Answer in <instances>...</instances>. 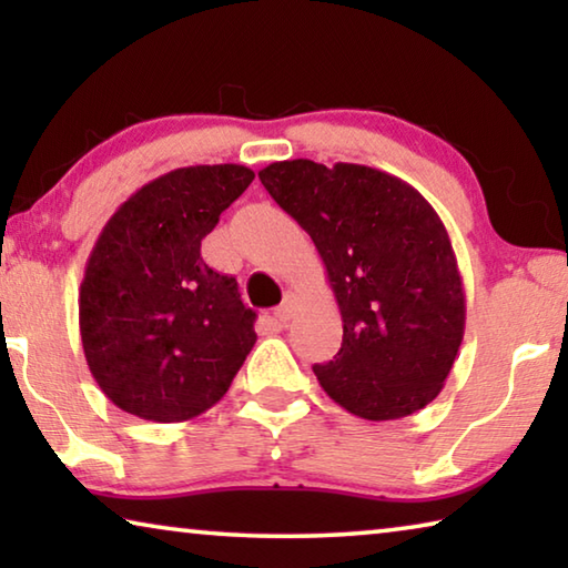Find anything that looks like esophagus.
<instances>
[{
	"label": "esophagus",
	"instance_id": "34e87169",
	"mask_svg": "<svg viewBox=\"0 0 568 568\" xmlns=\"http://www.w3.org/2000/svg\"><path fill=\"white\" fill-rule=\"evenodd\" d=\"M295 307H297V297H295V295H291V293H287V295L283 297V303L275 307V321H281V323H287V321H291V318H293Z\"/></svg>",
	"mask_w": 568,
	"mask_h": 568
}]
</instances>
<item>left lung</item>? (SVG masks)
Segmentation results:
<instances>
[{
  "label": "left lung",
  "mask_w": 568,
  "mask_h": 568,
  "mask_svg": "<svg viewBox=\"0 0 568 568\" xmlns=\"http://www.w3.org/2000/svg\"><path fill=\"white\" fill-rule=\"evenodd\" d=\"M257 178L323 257L343 318L323 390L365 420L426 408L464 341L466 293L446 225L416 187L376 168L283 160Z\"/></svg>",
  "instance_id": "obj_1"
}]
</instances>
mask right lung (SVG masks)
Listing matches in <instances>:
<instances>
[{"mask_svg": "<svg viewBox=\"0 0 568 568\" xmlns=\"http://www.w3.org/2000/svg\"><path fill=\"white\" fill-rule=\"evenodd\" d=\"M245 165H192L142 185L114 210L84 265L80 335L104 396L155 423L190 420L225 396L257 341L237 281L200 257Z\"/></svg>", "mask_w": 568, "mask_h": 568, "instance_id": "1", "label": "right lung"}]
</instances>
